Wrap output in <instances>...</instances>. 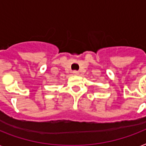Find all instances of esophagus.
I'll return each mask as SVG.
<instances>
[{
  "label": "esophagus",
  "instance_id": "obj_1",
  "mask_svg": "<svg viewBox=\"0 0 146 146\" xmlns=\"http://www.w3.org/2000/svg\"><path fill=\"white\" fill-rule=\"evenodd\" d=\"M73 75L76 76V75H78V74H79V72H78L77 70H73Z\"/></svg>",
  "mask_w": 146,
  "mask_h": 146
}]
</instances>
